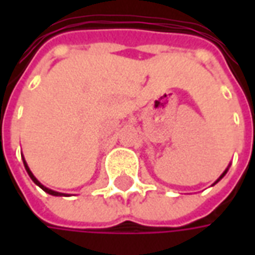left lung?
Here are the masks:
<instances>
[{"label": "left lung", "mask_w": 255, "mask_h": 255, "mask_svg": "<svg viewBox=\"0 0 255 255\" xmlns=\"http://www.w3.org/2000/svg\"><path fill=\"white\" fill-rule=\"evenodd\" d=\"M228 169H230V165H228V168H227V169H225V171L223 172V173H221V175H220V177H219V179H217V180H216V182H214L213 184H212V186H214V184H216V183H219L220 180H221V179H223V177L225 176V173H227V172H228Z\"/></svg>", "instance_id": "1"}]
</instances>
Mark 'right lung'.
<instances>
[{"instance_id":"1","label":"right lung","mask_w":255,"mask_h":255,"mask_svg":"<svg viewBox=\"0 0 255 255\" xmlns=\"http://www.w3.org/2000/svg\"><path fill=\"white\" fill-rule=\"evenodd\" d=\"M21 158H23V164H24L25 171H27V173H28V176L31 177V180L35 183L36 186H39V187H41L42 190H43V191L47 192V194H50V195H54V197H65V195H67V194H64V192L54 191V190H50V188L45 187V186H43V184H42V183L39 182V180H38V179H36L35 176H34V173H32V172L30 171V168H28V165H27V162H25L24 157H23V155H21Z\"/></svg>"}]
</instances>
